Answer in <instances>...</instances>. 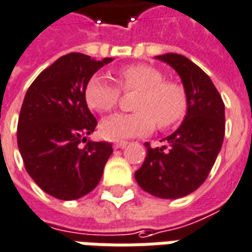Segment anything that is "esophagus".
<instances>
[{"label": "esophagus", "mask_w": 252, "mask_h": 252, "mask_svg": "<svg viewBox=\"0 0 252 252\" xmlns=\"http://www.w3.org/2000/svg\"><path fill=\"white\" fill-rule=\"evenodd\" d=\"M127 144H129L127 141H117V142H114V148L115 149H118V148H125Z\"/></svg>", "instance_id": "34e87169"}]
</instances>
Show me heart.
Returning <instances> with one entry per match:
<instances>
[{
	"label": "heart",
	"mask_w": 252,
	"mask_h": 252,
	"mask_svg": "<svg viewBox=\"0 0 252 252\" xmlns=\"http://www.w3.org/2000/svg\"><path fill=\"white\" fill-rule=\"evenodd\" d=\"M117 84L106 76L94 74L87 81L84 99L94 112L106 114L119 103L121 91L137 92L131 114H117L104 119L100 134L111 141L149 134L158 125V129L168 130L178 126L189 110L186 88L178 81L165 80L158 67L145 63H133L119 67Z\"/></svg>",
	"instance_id": "obj_1"
}]
</instances>
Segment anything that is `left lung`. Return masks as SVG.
<instances>
[{"label":"left lung","mask_w":252,"mask_h":252,"mask_svg":"<svg viewBox=\"0 0 252 252\" xmlns=\"http://www.w3.org/2000/svg\"><path fill=\"white\" fill-rule=\"evenodd\" d=\"M182 78L189 96V110L179 129L152 148L145 142L146 158L135 180L144 191L165 199L195 191L208 178L225 134V112L215 84L194 62L180 54L158 55Z\"/></svg>","instance_id":"8db88e82"}]
</instances>
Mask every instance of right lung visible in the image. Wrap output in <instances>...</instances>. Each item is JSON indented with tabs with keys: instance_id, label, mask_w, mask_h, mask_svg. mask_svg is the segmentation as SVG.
Masks as SVG:
<instances>
[{
	"instance_id": "obj_1",
	"label": "right lung",
	"mask_w": 252,
	"mask_h": 252,
	"mask_svg": "<svg viewBox=\"0 0 252 252\" xmlns=\"http://www.w3.org/2000/svg\"><path fill=\"white\" fill-rule=\"evenodd\" d=\"M111 61L66 54L27 91L17 123L19 151L33 182L57 199H78L92 191L111 156L110 142L87 140L97 121L84 99L87 81Z\"/></svg>"
}]
</instances>
